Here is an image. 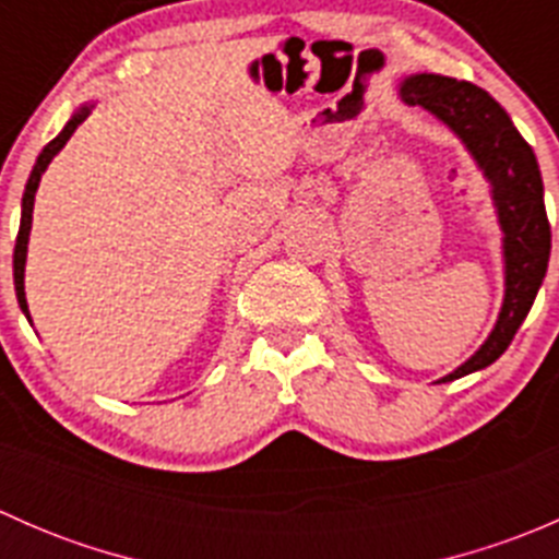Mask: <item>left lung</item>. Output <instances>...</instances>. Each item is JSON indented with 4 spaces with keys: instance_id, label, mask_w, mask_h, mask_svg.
<instances>
[{
    "instance_id": "1",
    "label": "left lung",
    "mask_w": 559,
    "mask_h": 559,
    "mask_svg": "<svg viewBox=\"0 0 559 559\" xmlns=\"http://www.w3.org/2000/svg\"><path fill=\"white\" fill-rule=\"evenodd\" d=\"M400 99L419 105L456 134L489 183L503 233V306L487 341L438 384L489 368L514 341L544 284L551 253V229L544 207V180L533 148L514 121L484 88L456 78L416 72L400 83Z\"/></svg>"
}]
</instances>
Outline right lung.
<instances>
[{
	"instance_id": "1",
	"label": "right lung",
	"mask_w": 559,
	"mask_h": 559,
	"mask_svg": "<svg viewBox=\"0 0 559 559\" xmlns=\"http://www.w3.org/2000/svg\"><path fill=\"white\" fill-rule=\"evenodd\" d=\"M92 110H94V103H86V105L78 107L75 112H72V118L64 123V129H61V132L56 134V138L50 140V143L45 145L43 151H39L35 167H32L29 180H26L24 200H21V227H19V238H15V251H13V281H15V297H19L21 311H24V316H26V319H29V321H32V316H29V302H26L24 273H26V251H29L32 211H35V194H37L39 178H43V173L48 170V165H50V162H53V156L59 154L61 148H64L67 140L72 138V132H75V129L81 127L83 121H86L88 112H92Z\"/></svg>"
}]
</instances>
